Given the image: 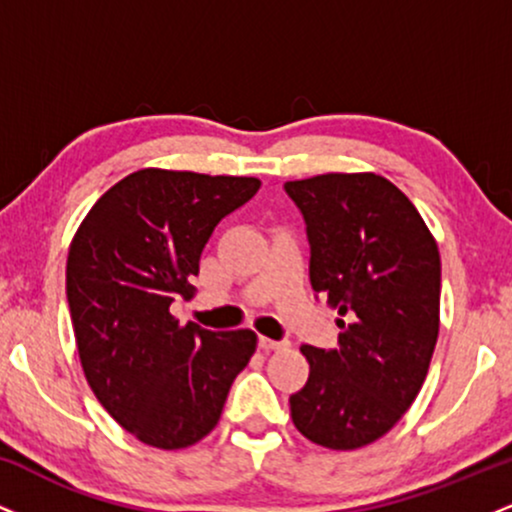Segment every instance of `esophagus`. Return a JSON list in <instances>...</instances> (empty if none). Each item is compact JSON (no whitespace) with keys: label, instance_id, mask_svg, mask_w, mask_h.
<instances>
[{"label":"esophagus","instance_id":"obj_1","mask_svg":"<svg viewBox=\"0 0 512 512\" xmlns=\"http://www.w3.org/2000/svg\"><path fill=\"white\" fill-rule=\"evenodd\" d=\"M260 349L264 351H276V349H284L286 342H276V339H267V337H260Z\"/></svg>","mask_w":512,"mask_h":512}]
</instances>
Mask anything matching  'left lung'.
Returning a JSON list of instances; mask_svg holds the SVG:
<instances>
[{
  "label": "left lung",
  "mask_w": 512,
  "mask_h": 512,
  "mask_svg": "<svg viewBox=\"0 0 512 512\" xmlns=\"http://www.w3.org/2000/svg\"><path fill=\"white\" fill-rule=\"evenodd\" d=\"M310 243V284L339 310L337 349L301 346L308 383L291 419L313 443L383 438L424 385L440 325V255L414 204L375 173L291 180Z\"/></svg>",
  "instance_id": "obj_1"
}]
</instances>
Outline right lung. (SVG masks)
I'll use <instances>...</instances> for the list:
<instances>
[{
	"instance_id": "right-lung-1",
	"label": "right lung",
	"mask_w": 512,
	"mask_h": 512,
	"mask_svg": "<svg viewBox=\"0 0 512 512\" xmlns=\"http://www.w3.org/2000/svg\"><path fill=\"white\" fill-rule=\"evenodd\" d=\"M260 190L257 178L144 168L93 204L69 245L76 349L105 411L151 448L195 445L219 424L250 330L211 332L170 315L216 223Z\"/></svg>"
}]
</instances>
